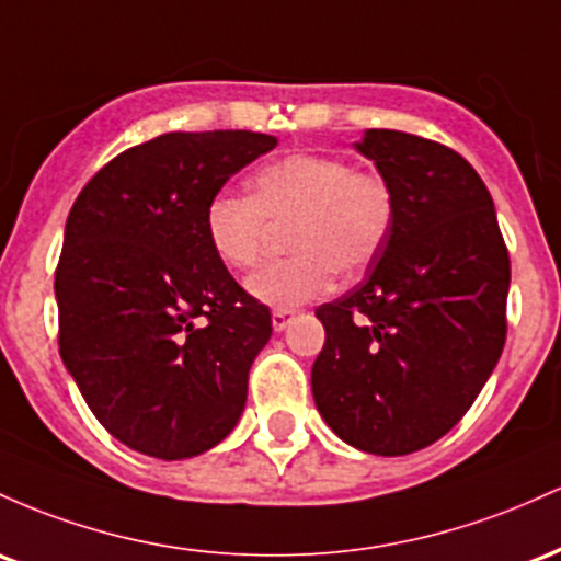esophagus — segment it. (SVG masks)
Instances as JSON below:
<instances>
[{
	"label": "esophagus",
	"mask_w": 561,
	"mask_h": 561,
	"mask_svg": "<svg viewBox=\"0 0 561 561\" xmlns=\"http://www.w3.org/2000/svg\"><path fill=\"white\" fill-rule=\"evenodd\" d=\"M297 318L294 310H273V329L275 331H286L291 325V320Z\"/></svg>",
	"instance_id": "esophagus-1"
}]
</instances>
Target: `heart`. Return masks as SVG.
Here are the masks:
<instances>
[{
	"label": "heart",
	"mask_w": 561,
	"mask_h": 561,
	"mask_svg": "<svg viewBox=\"0 0 561 561\" xmlns=\"http://www.w3.org/2000/svg\"><path fill=\"white\" fill-rule=\"evenodd\" d=\"M267 222H291V256L251 275L247 291L291 310L323 297L333 270L355 275L379 256L394 225V193L381 174L357 172L336 156L291 153L264 163L251 180V198L217 193L204 214L206 241L230 270L260 262Z\"/></svg>",
	"instance_id": "1"
}]
</instances>
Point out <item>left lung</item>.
Wrapping results in <instances>:
<instances>
[{
	"mask_svg": "<svg viewBox=\"0 0 561 561\" xmlns=\"http://www.w3.org/2000/svg\"><path fill=\"white\" fill-rule=\"evenodd\" d=\"M394 193V225L365 278L314 314L320 416L352 448L408 456L461 421L506 342L508 251L474 167L394 129L355 142Z\"/></svg>",
	"mask_w": 561,
	"mask_h": 561,
	"instance_id": "left-lung-1",
	"label": "left lung"
}]
</instances>
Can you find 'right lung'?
<instances>
[{
    "mask_svg": "<svg viewBox=\"0 0 561 561\" xmlns=\"http://www.w3.org/2000/svg\"><path fill=\"white\" fill-rule=\"evenodd\" d=\"M275 145L247 129L169 131L118 153L73 201L55 270L60 357L131 450L193 458L241 419L273 320L214 256L204 214Z\"/></svg>",
    "mask_w": 561,
    "mask_h": 561,
    "instance_id": "1",
    "label": "right lung"
}]
</instances>
